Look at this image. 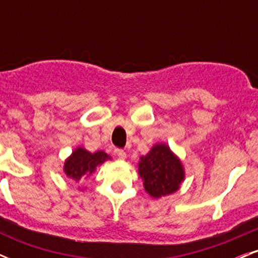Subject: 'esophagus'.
Masks as SVG:
<instances>
[{
    "label": "esophagus",
    "instance_id": "esophagus-1",
    "mask_svg": "<svg viewBox=\"0 0 258 258\" xmlns=\"http://www.w3.org/2000/svg\"><path fill=\"white\" fill-rule=\"evenodd\" d=\"M115 154H116V156L119 159H125L126 158L125 150H122V149H115Z\"/></svg>",
    "mask_w": 258,
    "mask_h": 258
}]
</instances>
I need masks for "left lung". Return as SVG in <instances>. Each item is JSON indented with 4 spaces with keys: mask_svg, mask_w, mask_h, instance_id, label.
Here are the masks:
<instances>
[{
    "mask_svg": "<svg viewBox=\"0 0 258 258\" xmlns=\"http://www.w3.org/2000/svg\"><path fill=\"white\" fill-rule=\"evenodd\" d=\"M138 173L150 197H166L179 189L184 179L182 162L166 144H156L138 164Z\"/></svg>",
    "mask_w": 258,
    "mask_h": 258,
    "instance_id": "left-lung-1",
    "label": "left lung"
}]
</instances>
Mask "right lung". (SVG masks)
<instances>
[{
    "instance_id": "right-lung-1",
    "label": "right lung",
    "mask_w": 258,
    "mask_h": 258,
    "mask_svg": "<svg viewBox=\"0 0 258 258\" xmlns=\"http://www.w3.org/2000/svg\"><path fill=\"white\" fill-rule=\"evenodd\" d=\"M110 159L108 154L102 150L97 153H90L84 148H78L73 152L72 156L68 158L64 165V172L70 178L80 180L81 177H88L94 172L97 166Z\"/></svg>"
}]
</instances>
